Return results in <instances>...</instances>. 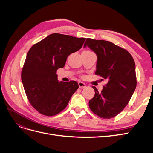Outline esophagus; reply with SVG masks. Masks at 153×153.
Instances as JSON below:
<instances>
[{
    "label": "esophagus",
    "instance_id": "1",
    "mask_svg": "<svg viewBox=\"0 0 153 153\" xmlns=\"http://www.w3.org/2000/svg\"><path fill=\"white\" fill-rule=\"evenodd\" d=\"M78 84L79 88H80L82 89V88H84L86 87V85H85V84L82 82H78Z\"/></svg>",
    "mask_w": 153,
    "mask_h": 153
}]
</instances>
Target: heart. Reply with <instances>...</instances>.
I'll return each mask as SVG.
<instances>
[{
    "mask_svg": "<svg viewBox=\"0 0 153 153\" xmlns=\"http://www.w3.org/2000/svg\"><path fill=\"white\" fill-rule=\"evenodd\" d=\"M93 53L92 51H91L90 50H85L83 51L82 53Z\"/></svg>",
    "mask_w": 153,
    "mask_h": 153,
    "instance_id": "b5f03b06",
    "label": "heart"
}]
</instances>
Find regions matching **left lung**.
Returning <instances> with one entry per match:
<instances>
[{
	"label": "left lung",
	"instance_id": "obj_1",
	"mask_svg": "<svg viewBox=\"0 0 153 153\" xmlns=\"http://www.w3.org/2000/svg\"><path fill=\"white\" fill-rule=\"evenodd\" d=\"M86 46L97 56L95 75L108 82L101 92L92 87L95 95L89 107L99 117L111 119L123 111L136 88L135 63L129 52L112 42L87 38Z\"/></svg>",
	"mask_w": 153,
	"mask_h": 153
}]
</instances>
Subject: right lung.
Segmentation results:
<instances>
[{"instance_id": "1", "label": "right lung", "mask_w": 153, "mask_h": 153, "mask_svg": "<svg viewBox=\"0 0 153 153\" xmlns=\"http://www.w3.org/2000/svg\"><path fill=\"white\" fill-rule=\"evenodd\" d=\"M85 40L54 33L30 48L21 80L30 103L40 114L47 116L59 114L78 88L75 81L59 82L56 71L65 66L70 54L80 50Z\"/></svg>"}]
</instances>
